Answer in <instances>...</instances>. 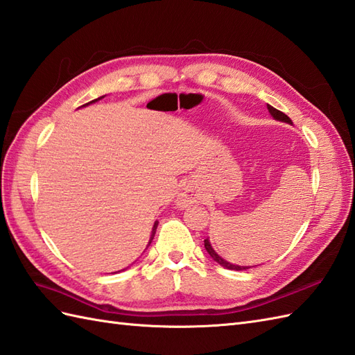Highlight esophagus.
<instances>
[{"mask_svg": "<svg viewBox=\"0 0 355 355\" xmlns=\"http://www.w3.org/2000/svg\"><path fill=\"white\" fill-rule=\"evenodd\" d=\"M198 200H200V195H198V191L195 189V186L184 184L183 189L178 192L175 201H177L178 207L186 209V207H189V205L198 202Z\"/></svg>", "mask_w": 355, "mask_h": 355, "instance_id": "esophagus-1", "label": "esophagus"}]
</instances>
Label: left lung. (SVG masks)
<instances>
[{"mask_svg": "<svg viewBox=\"0 0 355 355\" xmlns=\"http://www.w3.org/2000/svg\"><path fill=\"white\" fill-rule=\"evenodd\" d=\"M268 110H269V113H270V116L274 118L275 121H279V122H286V123H291V125H293V122H292V119L287 116V114H284L283 112H279V110H277L275 107H272V105H269L268 104ZM272 233H275V232H272ZM204 246H205V251L209 252V255L210 257L215 260L216 263H219L220 266H224L225 269H232V270H245V269H248L250 266H241V265H233V263H230V261H227L225 259H222L220 255L213 250V246H211V243H210V241L209 239H205L204 241Z\"/></svg>", "mask_w": 355, "mask_h": 355, "instance_id": "1", "label": "left lung"}]
</instances>
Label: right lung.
<instances>
[{
	"mask_svg": "<svg viewBox=\"0 0 355 355\" xmlns=\"http://www.w3.org/2000/svg\"><path fill=\"white\" fill-rule=\"evenodd\" d=\"M105 95H103V96H100V98H96V100H94V101H90V103H87V104H85V105H81V107H86V105H89V104H94V103H96V101H100V100H103ZM157 225H159V222L155 220L154 222V225H153V232H151V236H150V242H148V245H146V248L148 246L151 245V242H153V239H154V234H155V230H157ZM123 270V269H122ZM118 272H121V270H118Z\"/></svg>",
	"mask_w": 355,
	"mask_h": 355,
	"instance_id": "obj_1",
	"label": "right lung"
}]
</instances>
